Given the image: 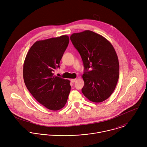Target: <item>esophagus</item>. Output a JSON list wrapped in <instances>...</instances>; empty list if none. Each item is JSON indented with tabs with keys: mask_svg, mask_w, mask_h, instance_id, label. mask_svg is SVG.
Segmentation results:
<instances>
[{
	"mask_svg": "<svg viewBox=\"0 0 147 147\" xmlns=\"http://www.w3.org/2000/svg\"><path fill=\"white\" fill-rule=\"evenodd\" d=\"M76 79H71V82L72 83H75L76 82Z\"/></svg>",
	"mask_w": 147,
	"mask_h": 147,
	"instance_id": "34e87169",
	"label": "esophagus"
}]
</instances>
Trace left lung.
I'll return each mask as SVG.
<instances>
[{
	"mask_svg": "<svg viewBox=\"0 0 147 147\" xmlns=\"http://www.w3.org/2000/svg\"><path fill=\"white\" fill-rule=\"evenodd\" d=\"M70 40L84 64L82 93L92 102L104 101L115 90L119 79V61L114 47L105 37L90 30L73 33ZM90 67L91 71H88Z\"/></svg>",
	"mask_w": 147,
	"mask_h": 147,
	"instance_id": "left-lung-1",
	"label": "left lung"
}]
</instances>
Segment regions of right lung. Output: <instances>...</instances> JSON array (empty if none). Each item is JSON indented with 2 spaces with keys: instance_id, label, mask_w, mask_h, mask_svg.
Returning a JSON list of instances; mask_svg holds the SVG:
<instances>
[{
  "instance_id": "1",
  "label": "right lung",
  "mask_w": 147,
  "mask_h": 147,
  "mask_svg": "<svg viewBox=\"0 0 147 147\" xmlns=\"http://www.w3.org/2000/svg\"><path fill=\"white\" fill-rule=\"evenodd\" d=\"M69 41L67 35L37 41L30 48L24 61L23 78L27 89L49 110L63 108L71 90L69 80L54 74L55 69L59 67Z\"/></svg>"
}]
</instances>
